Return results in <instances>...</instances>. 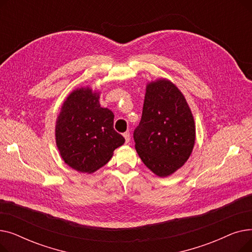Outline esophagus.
Here are the masks:
<instances>
[{
	"label": "esophagus",
	"instance_id": "34e87169",
	"mask_svg": "<svg viewBox=\"0 0 252 252\" xmlns=\"http://www.w3.org/2000/svg\"><path fill=\"white\" fill-rule=\"evenodd\" d=\"M124 137H125V139H126V143H128L129 140H130V136H129L128 131H126V133L124 134Z\"/></svg>",
	"mask_w": 252,
	"mask_h": 252
}]
</instances>
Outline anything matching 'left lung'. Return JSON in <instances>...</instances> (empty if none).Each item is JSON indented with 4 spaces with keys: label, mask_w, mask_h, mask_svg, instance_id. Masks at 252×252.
<instances>
[{
    "label": "left lung",
    "mask_w": 252,
    "mask_h": 252,
    "mask_svg": "<svg viewBox=\"0 0 252 252\" xmlns=\"http://www.w3.org/2000/svg\"><path fill=\"white\" fill-rule=\"evenodd\" d=\"M195 137L193 114L178 87L166 78L147 84L142 118L134 131L144 164L158 177L170 176L189 159Z\"/></svg>",
    "instance_id": "1"
}]
</instances>
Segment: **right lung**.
<instances>
[{
    "label": "right lung",
    "mask_w": 252,
    "mask_h": 252,
    "mask_svg": "<svg viewBox=\"0 0 252 252\" xmlns=\"http://www.w3.org/2000/svg\"><path fill=\"white\" fill-rule=\"evenodd\" d=\"M99 99L100 93L89 87L73 90L56 121L59 153L66 164L79 173H94L125 143L113 128V112L101 107Z\"/></svg>",
    "instance_id": "add662e5"
}]
</instances>
